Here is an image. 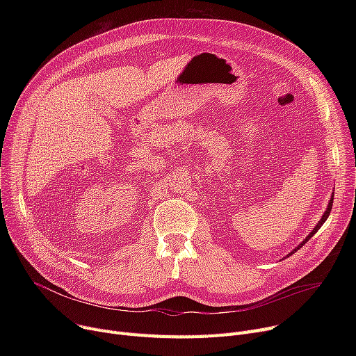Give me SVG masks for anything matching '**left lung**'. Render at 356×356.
Returning a JSON list of instances; mask_svg holds the SVG:
<instances>
[{
    "label": "left lung",
    "instance_id": "8db88e82",
    "mask_svg": "<svg viewBox=\"0 0 356 356\" xmlns=\"http://www.w3.org/2000/svg\"><path fill=\"white\" fill-rule=\"evenodd\" d=\"M333 193H334V192H333ZM332 204H333V196L330 197V200H329V203H327V208H326L325 213L322 215L321 220H319V222H317V225H316V227L313 228V231H312V232H310V234H309V235H307V236H306V238H305V239H303V241L300 242V244H298V245H297V247H296V248H294V250H293L291 252H289V254H287V257L293 255V254H294V252H296L297 250H300V248H302V247H303V245L306 244V242H307V241H309V239H310V238H312V236H313V235H314V234H316L317 231H319V229H321V227L323 225V223L326 222V219L329 218V213H330V211H332ZM284 258H286V257H284ZM284 258H283V259H284Z\"/></svg>",
    "mask_w": 356,
    "mask_h": 356
}]
</instances>
